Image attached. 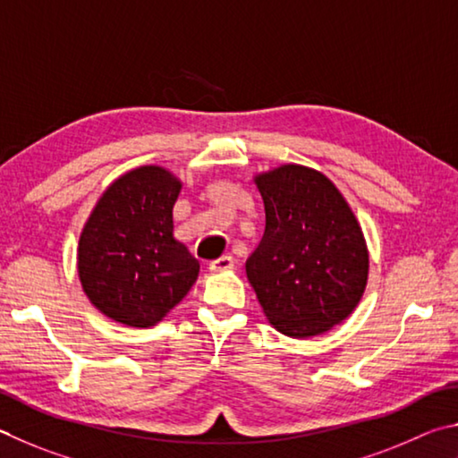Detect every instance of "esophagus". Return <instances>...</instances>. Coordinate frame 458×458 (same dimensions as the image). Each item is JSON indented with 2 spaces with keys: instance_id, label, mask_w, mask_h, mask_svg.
I'll use <instances>...</instances> for the list:
<instances>
[{
  "instance_id": "34e87169",
  "label": "esophagus",
  "mask_w": 458,
  "mask_h": 458,
  "mask_svg": "<svg viewBox=\"0 0 458 458\" xmlns=\"http://www.w3.org/2000/svg\"><path fill=\"white\" fill-rule=\"evenodd\" d=\"M233 267V258L231 255H221L219 259H213L208 263V269L213 271V274H221V271H229Z\"/></svg>"
}]
</instances>
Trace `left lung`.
<instances>
[{
	"label": "left lung",
	"mask_w": 458,
	"mask_h": 458,
	"mask_svg": "<svg viewBox=\"0 0 458 458\" xmlns=\"http://www.w3.org/2000/svg\"><path fill=\"white\" fill-rule=\"evenodd\" d=\"M266 233L245 263L269 324L295 340L342 324L362 300L370 253L340 189L316 168L285 163L253 176Z\"/></svg>",
	"instance_id": "1"
}]
</instances>
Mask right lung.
I'll return each instance as SVG.
<instances>
[{"mask_svg": "<svg viewBox=\"0 0 458 458\" xmlns=\"http://www.w3.org/2000/svg\"><path fill=\"white\" fill-rule=\"evenodd\" d=\"M182 181L158 165L120 174L96 200L78 242L80 285L118 324L150 327L189 293L199 261L174 239Z\"/></svg>", "mask_w": 458, "mask_h": 458, "instance_id": "right-lung-1", "label": "right lung"}]
</instances>
